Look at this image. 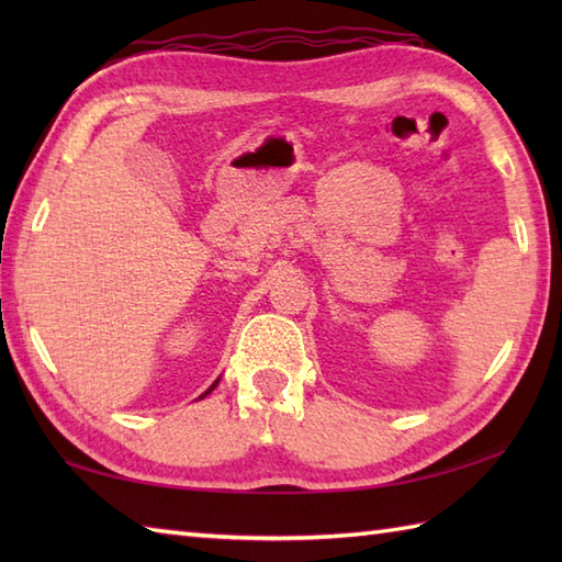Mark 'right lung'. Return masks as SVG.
Returning <instances> with one entry per match:
<instances>
[{
  "mask_svg": "<svg viewBox=\"0 0 562 562\" xmlns=\"http://www.w3.org/2000/svg\"><path fill=\"white\" fill-rule=\"evenodd\" d=\"M217 384H220V379H217V381H214V384H212V386H210V389H207V391H205V393H202V396H207V393H210V391H212V389H214V386H217ZM202 396H200V398H202Z\"/></svg>",
  "mask_w": 562,
  "mask_h": 562,
  "instance_id": "right-lung-1",
  "label": "right lung"
}]
</instances>
